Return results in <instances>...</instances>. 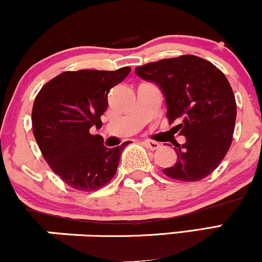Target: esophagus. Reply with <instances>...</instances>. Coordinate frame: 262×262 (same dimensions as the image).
Listing matches in <instances>:
<instances>
[{
    "label": "esophagus",
    "mask_w": 262,
    "mask_h": 262,
    "mask_svg": "<svg viewBox=\"0 0 262 262\" xmlns=\"http://www.w3.org/2000/svg\"><path fill=\"white\" fill-rule=\"evenodd\" d=\"M144 144H145L146 148L150 150H158L161 146L158 141H154V140H145L144 141Z\"/></svg>",
    "instance_id": "obj_1"
}]
</instances>
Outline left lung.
I'll use <instances>...</instances> for the list:
<instances>
[{"instance_id":"8db88e82","label":"left lung","mask_w":262,"mask_h":262,"mask_svg":"<svg viewBox=\"0 0 262 262\" xmlns=\"http://www.w3.org/2000/svg\"><path fill=\"white\" fill-rule=\"evenodd\" d=\"M143 80L162 90L169 124L185 135L177 144V162L162 172L185 182L200 181L213 172L227 155L233 139L236 102L229 81L200 56L181 55L135 68Z\"/></svg>"}]
</instances>
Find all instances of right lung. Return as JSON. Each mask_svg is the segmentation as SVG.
Returning <instances> with one entry per match:
<instances>
[{
	"mask_svg": "<svg viewBox=\"0 0 262 262\" xmlns=\"http://www.w3.org/2000/svg\"><path fill=\"white\" fill-rule=\"evenodd\" d=\"M130 68L114 71H65L38 92L32 110L33 134L45 161L54 172L77 191H96L116 175L127 145L108 149L101 135L108 92L122 82Z\"/></svg>",
	"mask_w": 262,
	"mask_h": 262,
	"instance_id": "obj_1",
	"label": "right lung"
}]
</instances>
